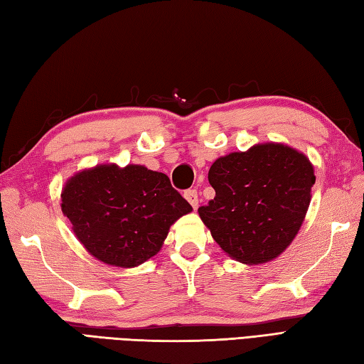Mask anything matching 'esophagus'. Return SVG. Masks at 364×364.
Listing matches in <instances>:
<instances>
[{
	"instance_id": "34e87169",
	"label": "esophagus",
	"mask_w": 364,
	"mask_h": 364,
	"mask_svg": "<svg viewBox=\"0 0 364 364\" xmlns=\"http://www.w3.org/2000/svg\"><path fill=\"white\" fill-rule=\"evenodd\" d=\"M184 197H186V200L191 203V206L194 208V210H197V208H198V194H197V191L196 189L186 191V194H184Z\"/></svg>"
}]
</instances>
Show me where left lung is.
I'll list each match as a JSON object with an SVG mask.
<instances>
[{"mask_svg":"<svg viewBox=\"0 0 364 364\" xmlns=\"http://www.w3.org/2000/svg\"><path fill=\"white\" fill-rule=\"evenodd\" d=\"M214 200L198 208L214 241L242 264H264L288 249L305 220L316 181L305 153L264 142L213 162Z\"/></svg>","mask_w":364,"mask_h":364,"instance_id":"obj_1","label":"left lung"}]
</instances>
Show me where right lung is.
Wrapping results in <instances>:
<instances>
[{
  "label": "right lung",
  "instance_id": "obj_1",
  "mask_svg": "<svg viewBox=\"0 0 364 364\" xmlns=\"http://www.w3.org/2000/svg\"><path fill=\"white\" fill-rule=\"evenodd\" d=\"M60 208L92 257L114 267H137L154 257L170 227L192 206L166 173L141 164H97L68 178Z\"/></svg>",
  "mask_w": 364,
  "mask_h": 364
}]
</instances>
